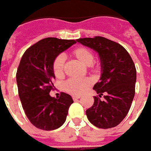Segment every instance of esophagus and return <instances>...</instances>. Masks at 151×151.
I'll return each instance as SVG.
<instances>
[{
	"label": "esophagus",
	"mask_w": 151,
	"mask_h": 151,
	"mask_svg": "<svg viewBox=\"0 0 151 151\" xmlns=\"http://www.w3.org/2000/svg\"><path fill=\"white\" fill-rule=\"evenodd\" d=\"M81 96L79 95H75V96H73V100H77V99H80Z\"/></svg>",
	"instance_id": "34e87169"
}]
</instances>
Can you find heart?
Returning <instances> with one entry per match:
<instances>
[{
	"instance_id": "b5f03b06",
	"label": "heart",
	"mask_w": 151,
	"mask_h": 151,
	"mask_svg": "<svg viewBox=\"0 0 151 151\" xmlns=\"http://www.w3.org/2000/svg\"><path fill=\"white\" fill-rule=\"evenodd\" d=\"M71 55L84 66H91L93 71H98L99 69V64L98 63H94V62H93V53L89 48L86 47H78L72 51ZM52 71L56 78L63 77L64 73V58L63 56H58L53 59L52 63ZM91 83L89 78H70L63 83V88L64 91L70 94L80 95L91 85Z\"/></svg>"
}]
</instances>
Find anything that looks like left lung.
<instances>
[{"label":"left lung","instance_id":"8db88e82","mask_svg":"<svg viewBox=\"0 0 151 151\" xmlns=\"http://www.w3.org/2000/svg\"><path fill=\"white\" fill-rule=\"evenodd\" d=\"M81 44L99 52L101 60L100 81L93 86L98 95L93 106L86 110L88 120L100 129L117 126L127 115L135 93L136 68L126 49L103 37L77 39ZM103 96L104 100H100Z\"/></svg>","mask_w":151,"mask_h":151}]
</instances>
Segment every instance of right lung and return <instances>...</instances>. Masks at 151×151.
<instances>
[{
	"label": "right lung",
	"instance_id": "1",
	"mask_svg": "<svg viewBox=\"0 0 151 151\" xmlns=\"http://www.w3.org/2000/svg\"><path fill=\"white\" fill-rule=\"evenodd\" d=\"M76 43L75 40L47 37L26 50L17 71L18 94L27 117L35 127L53 130L66 120L72 97L61 93L58 99L49 95L55 76L52 61L62 52Z\"/></svg>",
	"mask_w": 151,
	"mask_h": 151
}]
</instances>
